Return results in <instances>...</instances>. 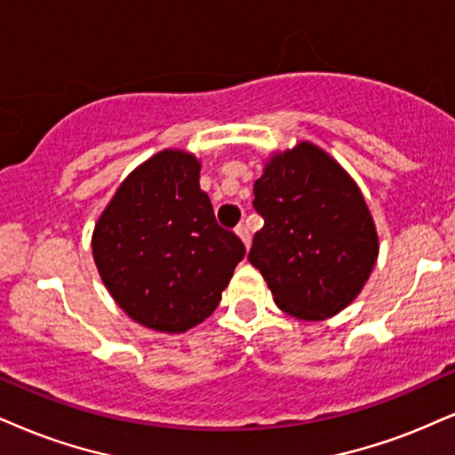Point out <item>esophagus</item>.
<instances>
[{
    "instance_id": "1",
    "label": "esophagus",
    "mask_w": 455,
    "mask_h": 455,
    "mask_svg": "<svg viewBox=\"0 0 455 455\" xmlns=\"http://www.w3.org/2000/svg\"><path fill=\"white\" fill-rule=\"evenodd\" d=\"M236 234H238V238L243 240V243H244L246 249H249V246H251V234H249V228H246L244 223H238V226H236Z\"/></svg>"
}]
</instances>
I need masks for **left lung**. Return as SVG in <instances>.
<instances>
[{
	"label": "left lung",
	"instance_id": "8db88e82",
	"mask_svg": "<svg viewBox=\"0 0 455 455\" xmlns=\"http://www.w3.org/2000/svg\"><path fill=\"white\" fill-rule=\"evenodd\" d=\"M253 194L266 223L249 261L280 310L316 323L350 306L371 276L379 238L346 168L318 145L299 141L272 151Z\"/></svg>",
	"mask_w": 455,
	"mask_h": 455
}]
</instances>
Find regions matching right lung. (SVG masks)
<instances>
[{
    "mask_svg": "<svg viewBox=\"0 0 455 455\" xmlns=\"http://www.w3.org/2000/svg\"><path fill=\"white\" fill-rule=\"evenodd\" d=\"M200 160L162 149L128 175L92 232L99 276L134 323L183 333L215 312L244 257L200 189Z\"/></svg>",
    "mask_w": 455,
    "mask_h": 455,
    "instance_id": "1",
    "label": "right lung"
}]
</instances>
